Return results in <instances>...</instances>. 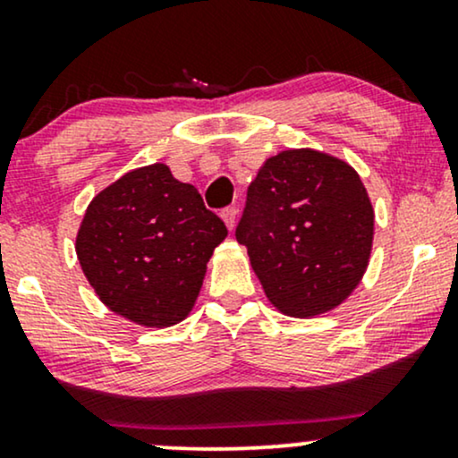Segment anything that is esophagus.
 <instances>
[{"instance_id":"34e87169","label":"esophagus","mask_w":458,"mask_h":458,"mask_svg":"<svg viewBox=\"0 0 458 458\" xmlns=\"http://www.w3.org/2000/svg\"><path fill=\"white\" fill-rule=\"evenodd\" d=\"M222 219L225 222V225H228L230 233H233L234 225H236V208H234V207L224 208V211H222Z\"/></svg>"}]
</instances>
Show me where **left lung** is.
Masks as SVG:
<instances>
[{
	"label": "left lung",
	"mask_w": 458,
	"mask_h": 458,
	"mask_svg": "<svg viewBox=\"0 0 458 458\" xmlns=\"http://www.w3.org/2000/svg\"><path fill=\"white\" fill-rule=\"evenodd\" d=\"M375 239V208L353 165L314 148H288L247 189L236 241L277 312L310 318L360 286Z\"/></svg>",
	"instance_id": "8db88e82"
}]
</instances>
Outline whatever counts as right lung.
I'll list each match as a JSON object with an SVG mask.
<instances>
[{
	"label": "right lung",
	"instance_id": "add662e5",
	"mask_svg": "<svg viewBox=\"0 0 458 458\" xmlns=\"http://www.w3.org/2000/svg\"><path fill=\"white\" fill-rule=\"evenodd\" d=\"M228 236L170 165L135 167L98 191L79 225L75 251L97 297L140 327L189 317L215 247Z\"/></svg>",
	"mask_w": 458,
	"mask_h": 458
}]
</instances>
